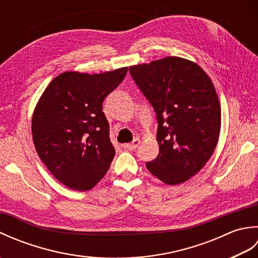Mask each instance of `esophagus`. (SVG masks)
I'll return each instance as SVG.
<instances>
[{
  "label": "esophagus",
  "mask_w": 258,
  "mask_h": 258,
  "mask_svg": "<svg viewBox=\"0 0 258 258\" xmlns=\"http://www.w3.org/2000/svg\"><path fill=\"white\" fill-rule=\"evenodd\" d=\"M140 143H141L140 139H135V140H133L132 143L125 144L124 147H125L126 150H128V151H134V150H136V147H138V146L140 145Z\"/></svg>",
  "instance_id": "1"
}]
</instances>
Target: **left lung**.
<instances>
[{
	"label": "left lung",
	"mask_w": 258,
	"mask_h": 258,
	"mask_svg": "<svg viewBox=\"0 0 258 258\" xmlns=\"http://www.w3.org/2000/svg\"><path fill=\"white\" fill-rule=\"evenodd\" d=\"M130 73L158 123L160 153L146 167L165 184H182L204 167L216 147L221 105L215 87L196 63L176 56L130 67Z\"/></svg>",
	"instance_id": "1"
}]
</instances>
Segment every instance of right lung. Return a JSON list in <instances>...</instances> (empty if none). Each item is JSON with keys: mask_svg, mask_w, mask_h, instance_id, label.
Instances as JSON below:
<instances>
[{"mask_svg": "<svg viewBox=\"0 0 258 258\" xmlns=\"http://www.w3.org/2000/svg\"><path fill=\"white\" fill-rule=\"evenodd\" d=\"M127 68L100 74L64 72L38 100L32 118L35 150L69 188L92 189L108 171L115 149L103 101L122 83Z\"/></svg>", "mask_w": 258, "mask_h": 258, "instance_id": "1", "label": "right lung"}]
</instances>
